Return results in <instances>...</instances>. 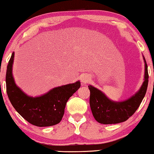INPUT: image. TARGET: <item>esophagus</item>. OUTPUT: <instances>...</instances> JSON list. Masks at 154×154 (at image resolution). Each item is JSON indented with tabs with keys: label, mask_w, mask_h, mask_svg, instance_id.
Instances as JSON below:
<instances>
[{
	"label": "esophagus",
	"mask_w": 154,
	"mask_h": 154,
	"mask_svg": "<svg viewBox=\"0 0 154 154\" xmlns=\"http://www.w3.org/2000/svg\"><path fill=\"white\" fill-rule=\"evenodd\" d=\"M90 81V77L88 75H83L81 78V82L82 84H87Z\"/></svg>",
	"instance_id": "esophagus-1"
}]
</instances>
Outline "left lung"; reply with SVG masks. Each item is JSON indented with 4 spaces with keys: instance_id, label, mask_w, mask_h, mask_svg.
<instances>
[{
    "instance_id": "1",
    "label": "left lung",
    "mask_w": 154,
    "mask_h": 154,
    "mask_svg": "<svg viewBox=\"0 0 154 154\" xmlns=\"http://www.w3.org/2000/svg\"><path fill=\"white\" fill-rule=\"evenodd\" d=\"M145 62L144 82L141 88L134 96L127 100L116 102L110 100L102 91L89 85L90 91L89 104L96 121L103 124H118L125 122L135 113L144 97L149 83L148 66Z\"/></svg>"
}]
</instances>
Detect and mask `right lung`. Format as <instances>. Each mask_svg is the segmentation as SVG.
Here are the masks:
<instances>
[{"mask_svg":"<svg viewBox=\"0 0 154 154\" xmlns=\"http://www.w3.org/2000/svg\"><path fill=\"white\" fill-rule=\"evenodd\" d=\"M14 52L7 66L6 91L15 109L32 125L50 126L60 123L67 102L80 87L79 81L53 88L42 96L32 97L25 94L15 85L12 74Z\"/></svg>","mask_w":154,"mask_h":154,"instance_id":"right-lung-1","label":"right lung"}]
</instances>
